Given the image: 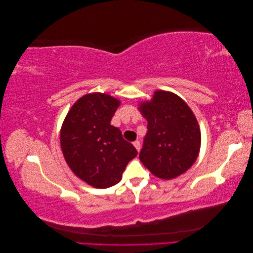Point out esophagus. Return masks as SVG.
Segmentation results:
<instances>
[{
	"mask_svg": "<svg viewBox=\"0 0 253 253\" xmlns=\"http://www.w3.org/2000/svg\"><path fill=\"white\" fill-rule=\"evenodd\" d=\"M133 144H134V147L136 148V150L139 152L140 151V142L138 140H136V141L133 142Z\"/></svg>",
	"mask_w": 253,
	"mask_h": 253,
	"instance_id": "obj_1",
	"label": "esophagus"
}]
</instances>
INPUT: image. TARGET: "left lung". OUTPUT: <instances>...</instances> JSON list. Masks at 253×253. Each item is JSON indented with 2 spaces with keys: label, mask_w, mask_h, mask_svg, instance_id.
<instances>
[{
  "label": "left lung",
  "mask_w": 253,
  "mask_h": 253,
  "mask_svg": "<svg viewBox=\"0 0 253 253\" xmlns=\"http://www.w3.org/2000/svg\"><path fill=\"white\" fill-rule=\"evenodd\" d=\"M138 110L148 121L139 154L142 165L156 177L172 179L188 171L201 150V129L189 105L174 93L156 90Z\"/></svg>",
  "instance_id": "1"
}]
</instances>
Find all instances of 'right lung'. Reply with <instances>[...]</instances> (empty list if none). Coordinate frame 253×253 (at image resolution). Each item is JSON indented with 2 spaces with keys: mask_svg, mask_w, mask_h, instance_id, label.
<instances>
[{
  "mask_svg": "<svg viewBox=\"0 0 253 253\" xmlns=\"http://www.w3.org/2000/svg\"><path fill=\"white\" fill-rule=\"evenodd\" d=\"M120 100L108 94L82 96L68 111L60 131L65 162L87 185L105 189L116 185L126 165L137 156L132 143L111 125Z\"/></svg>",
  "mask_w": 253,
  "mask_h": 253,
  "instance_id": "obj_1",
  "label": "right lung"
}]
</instances>
